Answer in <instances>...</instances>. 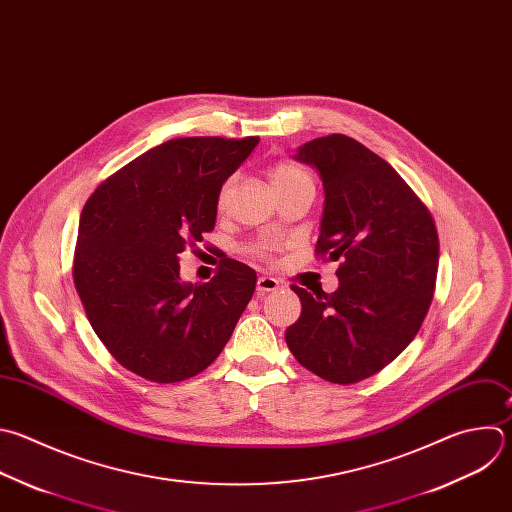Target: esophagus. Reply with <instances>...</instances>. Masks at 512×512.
Here are the masks:
<instances>
[{"label":"esophagus","instance_id":"34e87169","mask_svg":"<svg viewBox=\"0 0 512 512\" xmlns=\"http://www.w3.org/2000/svg\"><path fill=\"white\" fill-rule=\"evenodd\" d=\"M279 289V281L275 277H269V275H261L257 279V295H265L269 291H275Z\"/></svg>","mask_w":512,"mask_h":512}]
</instances>
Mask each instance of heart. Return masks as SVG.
Instances as JSON below:
<instances>
[{"mask_svg": "<svg viewBox=\"0 0 512 512\" xmlns=\"http://www.w3.org/2000/svg\"><path fill=\"white\" fill-rule=\"evenodd\" d=\"M269 185L273 189L275 195H281L285 191H293V189H303V187H309L313 189V177L309 175V170L303 168L301 164L293 162V160H279L275 162L271 168H269ZM233 179H227L221 189H219V195H217V207L219 211H223L227 207V201H229V195H231V189H233ZM275 247L269 243V241H261V243H255V245H249L247 251L257 255V257H269L271 251Z\"/></svg>", "mask_w": 512, "mask_h": 512, "instance_id": "heart-1", "label": "heart"}]
</instances>
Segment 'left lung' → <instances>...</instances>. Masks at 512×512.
<instances>
[{
    "label": "left lung",
    "mask_w": 512,
    "mask_h": 512,
    "mask_svg": "<svg viewBox=\"0 0 512 512\" xmlns=\"http://www.w3.org/2000/svg\"><path fill=\"white\" fill-rule=\"evenodd\" d=\"M323 183L315 255L339 261L333 293L299 295L301 315L285 342L295 360L331 384L362 382L416 337L434 297L438 233L426 205L396 170L346 134L299 146Z\"/></svg>",
    "instance_id": "obj_1"
}]
</instances>
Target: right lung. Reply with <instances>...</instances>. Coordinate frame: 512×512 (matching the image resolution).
Masks as SVG:
<instances>
[{
    "mask_svg": "<svg viewBox=\"0 0 512 512\" xmlns=\"http://www.w3.org/2000/svg\"><path fill=\"white\" fill-rule=\"evenodd\" d=\"M259 136L162 142L110 175L86 201L74 285L110 356L175 384L209 368L253 297L257 275L221 259L209 283H185L179 255L215 229L217 195Z\"/></svg>",
    "mask_w": 512,
    "mask_h": 512,
    "instance_id": "1",
    "label": "right lung"
}]
</instances>
